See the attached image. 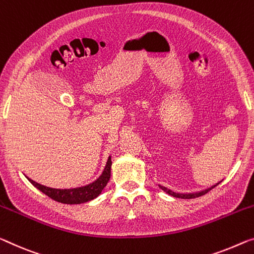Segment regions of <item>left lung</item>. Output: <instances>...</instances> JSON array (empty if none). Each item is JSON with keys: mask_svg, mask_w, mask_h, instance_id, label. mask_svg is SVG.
Returning <instances> with one entry per match:
<instances>
[{"mask_svg": "<svg viewBox=\"0 0 254 254\" xmlns=\"http://www.w3.org/2000/svg\"><path fill=\"white\" fill-rule=\"evenodd\" d=\"M219 183H220V182H219ZM219 183H218V184H219ZM218 184L213 185V186H211V187H209V189H206V190H201V192H197V193H189V194H181V193L173 192V190H168L167 187L161 186V185H159V187H160V189H161L162 190H165V192H166L167 194H169V195H171V196H174V197H178V198H194V197H198V196H202V195L206 194V193L209 192V190H211L213 189V187H216Z\"/></svg>", "mask_w": 254, "mask_h": 254, "instance_id": "1", "label": "left lung"}]
</instances>
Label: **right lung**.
<instances>
[{
    "label": "right lung",
    "instance_id": "obj_1",
    "mask_svg": "<svg viewBox=\"0 0 254 254\" xmlns=\"http://www.w3.org/2000/svg\"><path fill=\"white\" fill-rule=\"evenodd\" d=\"M111 157H109L107 166H105L103 173L101 176L94 181L91 184L83 187H76V189H69V190H59V189H52V187H48L44 185L38 184V183L34 182L33 179L28 178V181L32 184L41 190V192L48 195L49 197L52 198L54 201L60 202V203L65 204H80L88 202L99 196L102 192L103 189L107 186L109 179H110L111 175Z\"/></svg>",
    "mask_w": 254,
    "mask_h": 254
}]
</instances>
